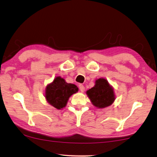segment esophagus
I'll return each mask as SVG.
<instances>
[{
	"instance_id": "34e87169",
	"label": "esophagus",
	"mask_w": 157,
	"mask_h": 157,
	"mask_svg": "<svg viewBox=\"0 0 157 157\" xmlns=\"http://www.w3.org/2000/svg\"><path fill=\"white\" fill-rule=\"evenodd\" d=\"M79 90H80V91L81 92H84V90H85V87L84 86V85H82V84H79Z\"/></svg>"
}]
</instances>
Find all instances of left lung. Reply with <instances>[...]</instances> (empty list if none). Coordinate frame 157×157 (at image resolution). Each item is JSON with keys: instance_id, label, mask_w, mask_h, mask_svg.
I'll list each match as a JSON object with an SVG mask.
<instances>
[{"instance_id": "1", "label": "left lung", "mask_w": 157, "mask_h": 157, "mask_svg": "<svg viewBox=\"0 0 157 157\" xmlns=\"http://www.w3.org/2000/svg\"><path fill=\"white\" fill-rule=\"evenodd\" d=\"M86 94L91 103L98 108L109 106L115 100L113 88L104 78L96 79L95 86L88 90Z\"/></svg>"}]
</instances>
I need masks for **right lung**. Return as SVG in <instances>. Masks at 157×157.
Instances as JSON below:
<instances>
[{
  "mask_svg": "<svg viewBox=\"0 0 157 157\" xmlns=\"http://www.w3.org/2000/svg\"><path fill=\"white\" fill-rule=\"evenodd\" d=\"M78 91L76 85L67 83L64 79L58 76L47 85L44 96L48 103L59 110L66 106L70 97Z\"/></svg>",
  "mask_w": 157,
  "mask_h": 157,
  "instance_id": "1",
  "label": "right lung"
}]
</instances>
